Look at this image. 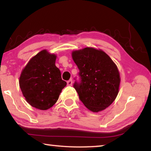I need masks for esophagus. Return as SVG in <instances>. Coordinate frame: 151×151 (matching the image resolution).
Wrapping results in <instances>:
<instances>
[{
  "label": "esophagus",
  "mask_w": 151,
  "mask_h": 151,
  "mask_svg": "<svg viewBox=\"0 0 151 151\" xmlns=\"http://www.w3.org/2000/svg\"><path fill=\"white\" fill-rule=\"evenodd\" d=\"M72 83H73L72 80H68V81H67V84H68V86H72Z\"/></svg>",
  "instance_id": "esophagus-1"
}]
</instances>
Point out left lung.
I'll return each mask as SVG.
<instances>
[{"mask_svg": "<svg viewBox=\"0 0 151 151\" xmlns=\"http://www.w3.org/2000/svg\"><path fill=\"white\" fill-rule=\"evenodd\" d=\"M79 69L73 88L86 107L93 112L106 109L116 98L120 74L116 64L102 50L86 47L72 53Z\"/></svg>", "mask_w": 151, "mask_h": 151, "instance_id": "left-lung-1", "label": "left lung"}]
</instances>
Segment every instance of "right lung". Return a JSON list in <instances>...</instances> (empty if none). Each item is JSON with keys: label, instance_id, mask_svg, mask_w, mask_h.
Returning a JSON list of instances; mask_svg holds the SVG:
<instances>
[{"label": "right lung", "instance_id": "1", "mask_svg": "<svg viewBox=\"0 0 151 151\" xmlns=\"http://www.w3.org/2000/svg\"><path fill=\"white\" fill-rule=\"evenodd\" d=\"M56 55L43 50L34 56L23 69L19 86L27 102L45 110L55 104L66 81L55 65Z\"/></svg>", "mask_w": 151, "mask_h": 151}]
</instances>
